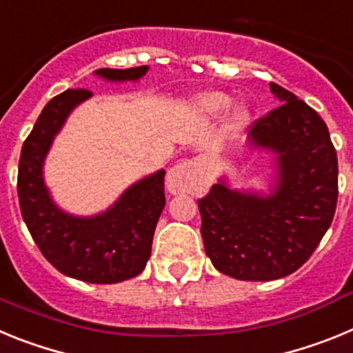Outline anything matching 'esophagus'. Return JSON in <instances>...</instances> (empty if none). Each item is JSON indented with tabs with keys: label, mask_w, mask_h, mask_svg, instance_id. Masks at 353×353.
Masks as SVG:
<instances>
[{
	"label": "esophagus",
	"mask_w": 353,
	"mask_h": 353,
	"mask_svg": "<svg viewBox=\"0 0 353 353\" xmlns=\"http://www.w3.org/2000/svg\"><path fill=\"white\" fill-rule=\"evenodd\" d=\"M201 170L199 161H183L180 164L168 171L166 189L171 194H180V192L191 191L198 182V174Z\"/></svg>",
	"instance_id": "34e87169"
}]
</instances>
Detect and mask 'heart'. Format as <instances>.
I'll list each match as a JSON object with an SVG mask.
<instances>
[{"instance_id": "obj_1", "label": "heart", "mask_w": 353, "mask_h": 353, "mask_svg": "<svg viewBox=\"0 0 353 353\" xmlns=\"http://www.w3.org/2000/svg\"><path fill=\"white\" fill-rule=\"evenodd\" d=\"M233 104V99L224 92H207L198 95L192 101V108L196 113L205 118H217L226 113L230 105ZM251 120V111L245 105H236L230 117V127L232 130H242Z\"/></svg>"}]
</instances>
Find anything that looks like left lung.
Wrapping results in <instances>:
<instances>
[{"label":"left lung","instance_id":"left-lung-1","mask_svg":"<svg viewBox=\"0 0 353 353\" xmlns=\"http://www.w3.org/2000/svg\"><path fill=\"white\" fill-rule=\"evenodd\" d=\"M279 108L249 130V148L274 155L269 192L233 189L226 176L198 201L205 252L219 272L274 281L310 260L338 203V157L320 114L270 83Z\"/></svg>","mask_w":353,"mask_h":353}]
</instances>
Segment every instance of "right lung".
<instances>
[{
    "instance_id": "obj_1",
    "label": "right lung",
    "mask_w": 353,
    "mask_h": 353,
    "mask_svg": "<svg viewBox=\"0 0 353 353\" xmlns=\"http://www.w3.org/2000/svg\"><path fill=\"white\" fill-rule=\"evenodd\" d=\"M146 72L148 65L125 70L99 68L95 76L109 83H136ZM92 95L90 90H67L46 104L21 150L17 194L28 230L54 269L79 281L113 285L145 270L166 205V171L159 170L132 183L101 214L83 217L56 205L43 180L46 157L72 111Z\"/></svg>"
}]
</instances>
